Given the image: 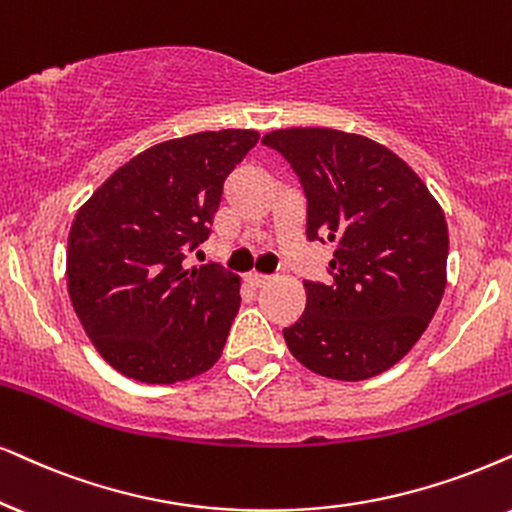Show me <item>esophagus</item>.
Returning a JSON list of instances; mask_svg holds the SVG:
<instances>
[{
	"mask_svg": "<svg viewBox=\"0 0 512 512\" xmlns=\"http://www.w3.org/2000/svg\"><path fill=\"white\" fill-rule=\"evenodd\" d=\"M271 278L264 276V274H257V271H250V274H245V283L252 288H262L264 283H269Z\"/></svg>",
	"mask_w": 512,
	"mask_h": 512,
	"instance_id": "esophagus-1",
	"label": "esophagus"
}]
</instances>
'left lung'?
<instances>
[{"instance_id": "1", "label": "left lung", "mask_w": 512, "mask_h": 512, "mask_svg": "<svg viewBox=\"0 0 512 512\" xmlns=\"http://www.w3.org/2000/svg\"><path fill=\"white\" fill-rule=\"evenodd\" d=\"M307 196V238L335 243L331 281H304L307 307L283 338L309 371L366 380L409 354L446 288L444 212L397 153L328 127L264 134Z\"/></svg>"}]
</instances>
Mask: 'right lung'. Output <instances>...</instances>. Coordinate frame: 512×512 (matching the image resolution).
Returning a JSON list of instances; mask_svg holds the SVG:
<instances>
[{"instance_id":"add662e5","label":"right lung","mask_w":512,"mask_h":512,"mask_svg":"<svg viewBox=\"0 0 512 512\" xmlns=\"http://www.w3.org/2000/svg\"><path fill=\"white\" fill-rule=\"evenodd\" d=\"M219 129L146 148L77 210L68 293L84 333L127 378L172 385L222 357L241 307V278L222 264L184 267L208 241L224 179L257 144Z\"/></svg>"}]
</instances>
